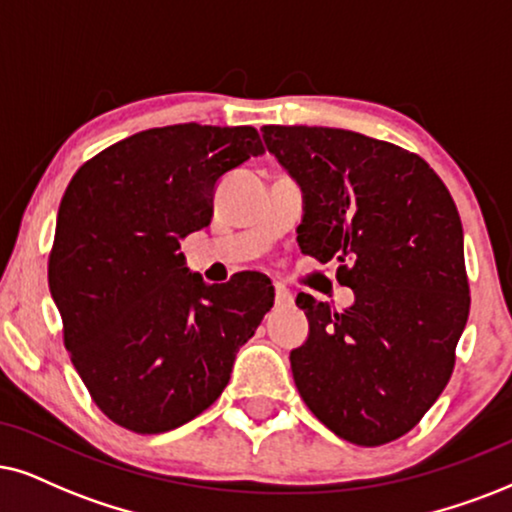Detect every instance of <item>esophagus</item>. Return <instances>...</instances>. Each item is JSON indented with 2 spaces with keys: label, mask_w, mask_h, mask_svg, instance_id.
<instances>
[{
  "label": "esophagus",
  "mask_w": 512,
  "mask_h": 512,
  "mask_svg": "<svg viewBox=\"0 0 512 512\" xmlns=\"http://www.w3.org/2000/svg\"><path fill=\"white\" fill-rule=\"evenodd\" d=\"M274 293H276L278 307H288V304H293V293H290L286 286H281V283H276Z\"/></svg>",
  "instance_id": "obj_1"
}]
</instances>
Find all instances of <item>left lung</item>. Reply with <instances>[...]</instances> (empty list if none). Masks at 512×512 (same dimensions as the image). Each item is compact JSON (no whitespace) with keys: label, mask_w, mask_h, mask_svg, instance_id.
<instances>
[{"label":"left lung","mask_w":512,"mask_h":512,"mask_svg":"<svg viewBox=\"0 0 512 512\" xmlns=\"http://www.w3.org/2000/svg\"><path fill=\"white\" fill-rule=\"evenodd\" d=\"M262 139L302 191V252L338 262L354 290L342 312L297 295L309 321L290 352L300 397L347 442H392L449 383L468 321L454 198L416 153L359 132L267 125Z\"/></svg>","instance_id":"1"}]
</instances>
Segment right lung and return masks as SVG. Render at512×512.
Listing matches in <instances>:
<instances>
[{
    "label": "right lung",
    "mask_w": 512,
    "mask_h": 512,
    "mask_svg": "<svg viewBox=\"0 0 512 512\" xmlns=\"http://www.w3.org/2000/svg\"><path fill=\"white\" fill-rule=\"evenodd\" d=\"M260 153L255 127H153L108 146L68 184L49 290L73 366L122 428L158 435L200 416L274 307L260 271L205 283L179 252L210 226L219 179Z\"/></svg>",
    "instance_id": "1"
}]
</instances>
